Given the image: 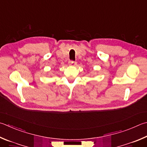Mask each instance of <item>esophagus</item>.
Wrapping results in <instances>:
<instances>
[{
	"instance_id": "34e87169",
	"label": "esophagus",
	"mask_w": 147,
	"mask_h": 147,
	"mask_svg": "<svg viewBox=\"0 0 147 147\" xmlns=\"http://www.w3.org/2000/svg\"><path fill=\"white\" fill-rule=\"evenodd\" d=\"M69 64L70 65H73V66H74L76 65V62H74V61H69Z\"/></svg>"
}]
</instances>
